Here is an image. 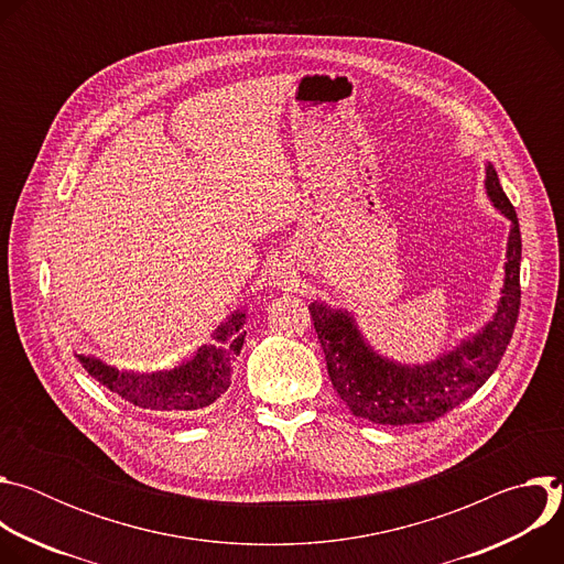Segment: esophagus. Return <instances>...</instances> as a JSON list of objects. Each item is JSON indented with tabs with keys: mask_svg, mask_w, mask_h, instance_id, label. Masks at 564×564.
<instances>
[{
	"mask_svg": "<svg viewBox=\"0 0 564 564\" xmlns=\"http://www.w3.org/2000/svg\"><path fill=\"white\" fill-rule=\"evenodd\" d=\"M274 279H276V285H285L290 283V272H285L281 265L274 270Z\"/></svg>",
	"mask_w": 564,
	"mask_h": 564,
	"instance_id": "34e87169",
	"label": "esophagus"
}]
</instances>
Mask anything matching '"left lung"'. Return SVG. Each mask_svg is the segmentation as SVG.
I'll list each match as a JSON object with an SVG mask.
<instances>
[{"label": "left lung", "mask_w": 564, "mask_h": 564, "mask_svg": "<svg viewBox=\"0 0 564 564\" xmlns=\"http://www.w3.org/2000/svg\"><path fill=\"white\" fill-rule=\"evenodd\" d=\"M487 194L513 223L507 246V276L494 321L457 350L429 366H397L366 346L348 312L330 310L318 301L307 305L330 381L355 417L388 426L435 422L457 409L496 372L520 312L522 238L516 209L494 165L487 167Z\"/></svg>", "instance_id": "left-lung-1"}]
</instances>
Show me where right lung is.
<instances>
[{"instance_id": "1", "label": "right lung", "mask_w": 564, "mask_h": 564, "mask_svg": "<svg viewBox=\"0 0 564 564\" xmlns=\"http://www.w3.org/2000/svg\"><path fill=\"white\" fill-rule=\"evenodd\" d=\"M246 312H234L214 333V344L203 346L189 364L170 372H120L100 359L77 355L85 370L113 394L142 411L192 413L212 406L229 388L236 357L246 341Z\"/></svg>"}]
</instances>
